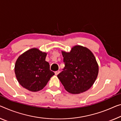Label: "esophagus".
I'll use <instances>...</instances> for the list:
<instances>
[{
	"mask_svg": "<svg viewBox=\"0 0 121 121\" xmlns=\"http://www.w3.org/2000/svg\"><path fill=\"white\" fill-rule=\"evenodd\" d=\"M59 73H60V71H59V70H58V71H55V73L56 75H58Z\"/></svg>",
	"mask_w": 121,
	"mask_h": 121,
	"instance_id": "34e87169",
	"label": "esophagus"
}]
</instances>
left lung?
<instances>
[{
    "label": "left lung",
    "mask_w": 121,
    "mask_h": 121,
    "mask_svg": "<svg viewBox=\"0 0 121 121\" xmlns=\"http://www.w3.org/2000/svg\"><path fill=\"white\" fill-rule=\"evenodd\" d=\"M65 67L57 77L67 91L78 94L92 86L98 73V65L90 50L75 45L67 52L62 51Z\"/></svg>",
    "instance_id": "1"
}]
</instances>
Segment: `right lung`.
Segmentation results:
<instances>
[{"label": "right lung", "mask_w": 121, "mask_h": 121, "mask_svg": "<svg viewBox=\"0 0 121 121\" xmlns=\"http://www.w3.org/2000/svg\"><path fill=\"white\" fill-rule=\"evenodd\" d=\"M47 53L32 48L17 59L14 72L17 81L23 88L32 92L41 90L46 86L54 72L50 70L45 60Z\"/></svg>", "instance_id": "1"}]
</instances>
